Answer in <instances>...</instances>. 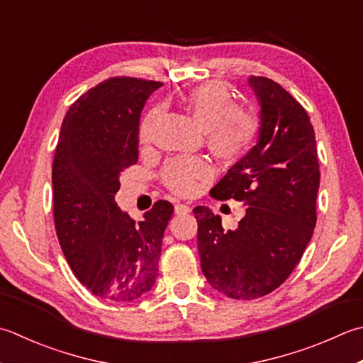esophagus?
Wrapping results in <instances>:
<instances>
[{
	"mask_svg": "<svg viewBox=\"0 0 363 363\" xmlns=\"http://www.w3.org/2000/svg\"><path fill=\"white\" fill-rule=\"evenodd\" d=\"M191 211V208L189 204H182V203H177L174 206V212L176 214H189V212Z\"/></svg>",
	"mask_w": 363,
	"mask_h": 363,
	"instance_id": "obj_1",
	"label": "esophagus"
}]
</instances>
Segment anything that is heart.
Segmentation results:
<instances>
[{
	"instance_id": "obj_1",
	"label": "heart",
	"mask_w": 363,
	"mask_h": 363,
	"mask_svg": "<svg viewBox=\"0 0 363 363\" xmlns=\"http://www.w3.org/2000/svg\"><path fill=\"white\" fill-rule=\"evenodd\" d=\"M181 106L203 127L206 143L220 160H239L258 138L259 116L253 110L240 106L223 83L198 84L181 97ZM159 116L160 110L157 106L146 113L140 125L141 143L151 141ZM211 172V165L204 159H173L163 167L162 181L174 194L190 195L196 190L198 181L208 179Z\"/></svg>"
}]
</instances>
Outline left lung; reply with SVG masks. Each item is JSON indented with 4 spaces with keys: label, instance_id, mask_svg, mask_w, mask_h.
Listing matches in <instances>:
<instances>
[{
    "label": "left lung",
    "instance_id": "left-lung-1",
    "mask_svg": "<svg viewBox=\"0 0 363 363\" xmlns=\"http://www.w3.org/2000/svg\"><path fill=\"white\" fill-rule=\"evenodd\" d=\"M261 106L258 143L211 190L247 206L236 230L196 206L201 271L218 293L252 301L272 293L299 264L316 225L319 162L303 106L266 77L248 78Z\"/></svg>",
    "mask_w": 363,
    "mask_h": 363
}]
</instances>
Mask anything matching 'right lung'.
Returning a JSON list of instances; mask_svg holds the SVG:
<instances>
[{
	"instance_id": "right-lung-1",
	"label": "right lung",
	"mask_w": 363,
	"mask_h": 363,
	"mask_svg": "<svg viewBox=\"0 0 363 363\" xmlns=\"http://www.w3.org/2000/svg\"><path fill=\"white\" fill-rule=\"evenodd\" d=\"M160 86L133 77L99 83L70 105L56 145V236L82 285L110 302H132L151 291L174 212L160 200L137 223L115 203L121 172L138 162L141 110Z\"/></svg>"
}]
</instances>
